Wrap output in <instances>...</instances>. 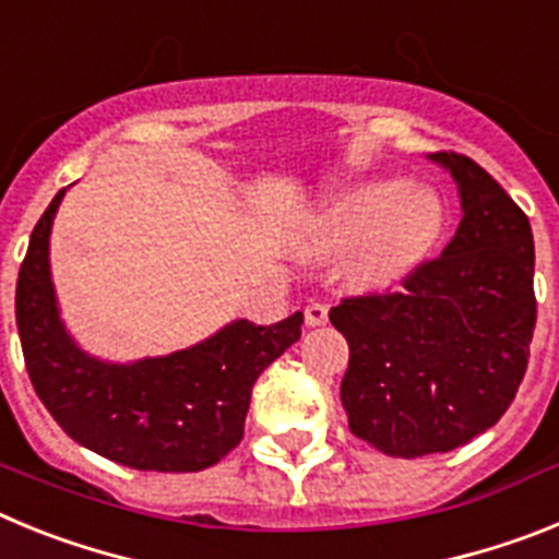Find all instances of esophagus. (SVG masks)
Instances as JSON below:
<instances>
[{"instance_id": "34e87169", "label": "esophagus", "mask_w": 559, "mask_h": 559, "mask_svg": "<svg viewBox=\"0 0 559 559\" xmlns=\"http://www.w3.org/2000/svg\"><path fill=\"white\" fill-rule=\"evenodd\" d=\"M324 322H328V305L310 302L308 308H305V324H308V328H319V324Z\"/></svg>"}]
</instances>
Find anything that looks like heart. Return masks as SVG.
<instances>
[{
	"label": "heart",
	"instance_id": "1",
	"mask_svg": "<svg viewBox=\"0 0 559 559\" xmlns=\"http://www.w3.org/2000/svg\"><path fill=\"white\" fill-rule=\"evenodd\" d=\"M442 206L428 190L397 181H369L338 192L313 224L310 246L344 251L355 246L349 269L364 285H389L428 254Z\"/></svg>",
	"mask_w": 559,
	"mask_h": 559
}]
</instances>
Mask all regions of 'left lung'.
I'll list each match as a JSON object with an SVG mask.
<instances>
[{"instance_id":"left-lung-1","label":"left lung","mask_w":559,"mask_h":559,"mask_svg":"<svg viewBox=\"0 0 559 559\" xmlns=\"http://www.w3.org/2000/svg\"><path fill=\"white\" fill-rule=\"evenodd\" d=\"M462 195L442 254L397 290L344 296L330 322L349 344L341 403L349 431L397 459L448 453L492 428L515 400L537 322L526 212L490 173L437 151Z\"/></svg>"}]
</instances>
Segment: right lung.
Returning <instances> with one entry per match:
<instances>
[{
  "label": "right lung",
  "instance_id": "1",
  "mask_svg": "<svg viewBox=\"0 0 559 559\" xmlns=\"http://www.w3.org/2000/svg\"><path fill=\"white\" fill-rule=\"evenodd\" d=\"M61 199L63 190L29 235L16 283L19 338L38 400L75 442L133 471L218 464L243 439L254 380L299 341L305 316L240 319L195 347L128 367L88 358L63 330L49 283V226Z\"/></svg>",
  "mask_w": 559,
  "mask_h": 559
}]
</instances>
